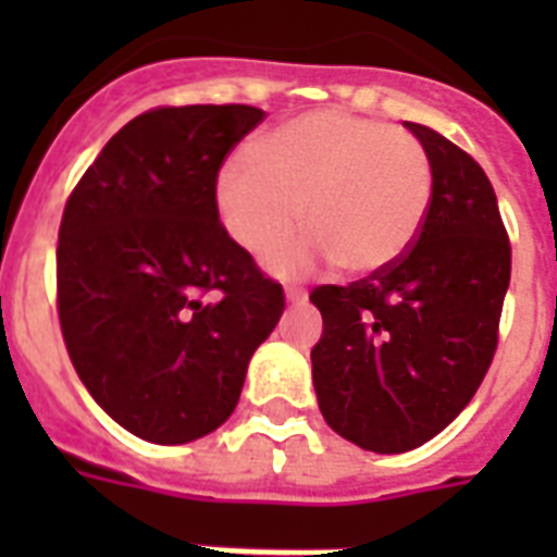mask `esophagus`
<instances>
[{
    "instance_id": "1",
    "label": "esophagus",
    "mask_w": 557,
    "mask_h": 557,
    "mask_svg": "<svg viewBox=\"0 0 557 557\" xmlns=\"http://www.w3.org/2000/svg\"><path fill=\"white\" fill-rule=\"evenodd\" d=\"M286 300L288 304H304L306 288L304 286H286Z\"/></svg>"
}]
</instances>
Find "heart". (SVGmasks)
I'll return each mask as SVG.
<instances>
[{
    "instance_id": "obj_1",
    "label": "heart",
    "mask_w": 557,
    "mask_h": 557,
    "mask_svg": "<svg viewBox=\"0 0 557 557\" xmlns=\"http://www.w3.org/2000/svg\"><path fill=\"white\" fill-rule=\"evenodd\" d=\"M251 152L219 168L213 201L227 236L253 257L274 251L304 219L309 234L271 257L280 274L323 262L372 274L401 260L422 231L433 170L405 129L321 109L262 133Z\"/></svg>"
}]
</instances>
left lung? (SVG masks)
<instances>
[{"mask_svg":"<svg viewBox=\"0 0 557 557\" xmlns=\"http://www.w3.org/2000/svg\"><path fill=\"white\" fill-rule=\"evenodd\" d=\"M431 208L401 260L349 286H318L312 349L318 407L358 448L405 454L445 431L474 398L500 338L511 245L497 196L466 150L422 124Z\"/></svg>","mask_w":557,"mask_h":557,"instance_id":"left-lung-1","label":"left lung"}]
</instances>
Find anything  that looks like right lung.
<instances>
[{"instance_id": "1", "label": "right lung", "mask_w": 557, "mask_h": 557, "mask_svg": "<svg viewBox=\"0 0 557 557\" xmlns=\"http://www.w3.org/2000/svg\"><path fill=\"white\" fill-rule=\"evenodd\" d=\"M262 121L243 103L150 109L109 138L65 201V349L91 398L147 442L216 431L286 309L213 201L219 168Z\"/></svg>"}]
</instances>
